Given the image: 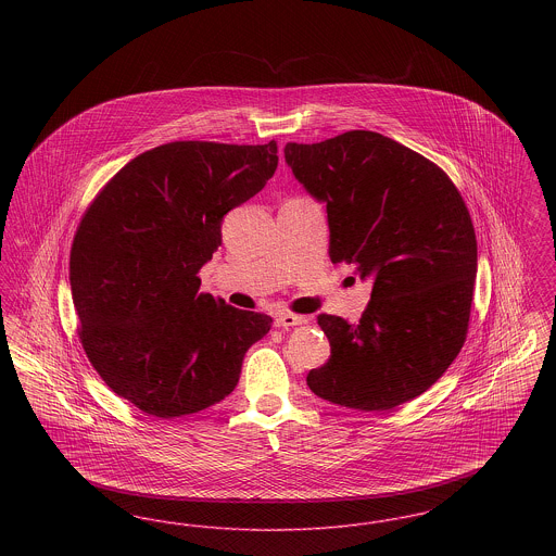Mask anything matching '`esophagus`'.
I'll return each mask as SVG.
<instances>
[{
    "instance_id": "34e87169",
    "label": "esophagus",
    "mask_w": 556,
    "mask_h": 556,
    "mask_svg": "<svg viewBox=\"0 0 556 556\" xmlns=\"http://www.w3.org/2000/svg\"><path fill=\"white\" fill-rule=\"evenodd\" d=\"M304 323H308V318L291 315V313H283V315L275 317V325L277 327H295V325H304Z\"/></svg>"
}]
</instances>
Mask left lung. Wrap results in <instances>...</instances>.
Instances as JSON below:
<instances>
[{
  "label": "left lung",
  "instance_id": "left-lung-1",
  "mask_svg": "<svg viewBox=\"0 0 556 556\" xmlns=\"http://www.w3.org/2000/svg\"><path fill=\"white\" fill-rule=\"evenodd\" d=\"M283 152L295 179L327 206L331 263L372 277L356 325L318 315L331 356L308 372V388L358 410L421 396L469 329L477 239L458 189L438 164L381 132H342Z\"/></svg>",
  "mask_w": 556,
  "mask_h": 556
}]
</instances>
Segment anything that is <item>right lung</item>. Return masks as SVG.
<instances>
[{
    "instance_id": "1",
    "label": "right lung",
    "mask_w": 556,
    "mask_h": 556,
    "mask_svg": "<svg viewBox=\"0 0 556 556\" xmlns=\"http://www.w3.org/2000/svg\"><path fill=\"white\" fill-rule=\"evenodd\" d=\"M277 143L170 141L125 164L83 214L71 290L83 350L116 396L175 419L229 396L273 318L200 293L223 216L277 168Z\"/></svg>"
}]
</instances>
